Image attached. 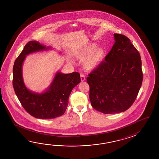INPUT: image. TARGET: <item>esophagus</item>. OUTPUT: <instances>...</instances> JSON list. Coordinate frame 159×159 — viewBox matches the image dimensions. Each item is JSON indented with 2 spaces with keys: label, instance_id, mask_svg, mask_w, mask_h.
<instances>
[{
  "label": "esophagus",
  "instance_id": "34e87169",
  "mask_svg": "<svg viewBox=\"0 0 159 159\" xmlns=\"http://www.w3.org/2000/svg\"><path fill=\"white\" fill-rule=\"evenodd\" d=\"M81 80L82 82H83V81L85 80V77H84V75H82V74L81 75Z\"/></svg>",
  "mask_w": 159,
  "mask_h": 159
}]
</instances>
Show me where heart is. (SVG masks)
<instances>
[{
	"mask_svg": "<svg viewBox=\"0 0 159 159\" xmlns=\"http://www.w3.org/2000/svg\"><path fill=\"white\" fill-rule=\"evenodd\" d=\"M95 43H90L80 48L74 54L75 59L83 61L84 68L89 71L98 68L105 59L106 51L103 47H97Z\"/></svg>",
	"mask_w": 159,
	"mask_h": 159,
	"instance_id": "heart-1",
	"label": "heart"
}]
</instances>
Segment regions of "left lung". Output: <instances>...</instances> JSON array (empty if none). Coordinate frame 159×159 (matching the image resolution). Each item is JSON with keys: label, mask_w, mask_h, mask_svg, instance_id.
<instances>
[{"label": "left lung", "mask_w": 159, "mask_h": 159, "mask_svg": "<svg viewBox=\"0 0 159 159\" xmlns=\"http://www.w3.org/2000/svg\"><path fill=\"white\" fill-rule=\"evenodd\" d=\"M115 43L105 61L89 75L91 106L103 114L126 111L135 101L143 81L142 61L128 37L114 34Z\"/></svg>", "instance_id": "1"}]
</instances>
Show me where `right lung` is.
<instances>
[{
    "mask_svg": "<svg viewBox=\"0 0 159 159\" xmlns=\"http://www.w3.org/2000/svg\"><path fill=\"white\" fill-rule=\"evenodd\" d=\"M51 49H54L37 41H30L16 59L13 67L12 83L15 94L27 112L36 118L53 119L63 115L72 90L81 82L78 72L64 74L57 71L50 85L43 92H34L27 88L23 77V65L27 56Z\"/></svg>",
    "mask_w": 159,
    "mask_h": 159,
    "instance_id": "1",
    "label": "right lung"
}]
</instances>
